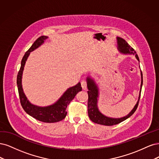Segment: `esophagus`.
Returning a JSON list of instances; mask_svg holds the SVG:
<instances>
[{
    "label": "esophagus",
    "instance_id": "obj_1",
    "mask_svg": "<svg viewBox=\"0 0 159 159\" xmlns=\"http://www.w3.org/2000/svg\"><path fill=\"white\" fill-rule=\"evenodd\" d=\"M81 86L82 88H83V90H86L87 89V83L86 80H83L81 82Z\"/></svg>",
    "mask_w": 159,
    "mask_h": 159
}]
</instances>
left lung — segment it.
I'll use <instances>...</instances> for the list:
<instances>
[{
  "label": "left lung",
  "mask_w": 159,
  "mask_h": 159,
  "mask_svg": "<svg viewBox=\"0 0 159 159\" xmlns=\"http://www.w3.org/2000/svg\"><path fill=\"white\" fill-rule=\"evenodd\" d=\"M117 49L120 52L124 54H133L135 55L136 59L139 61V57H138L137 54L135 50L133 49L131 46L127 43L126 41L123 38L117 37ZM141 90L139 92V99L137 102V104L134 106L133 110L128 114L126 116L120 118H113V117H110L104 116L102 114L101 112L99 111L98 107V88L95 83V82L93 79H92L90 77H88L86 79L87 80V87H88V96H89V100H88V114L89 117L92 121H93L96 124L103 125H114L118 124L124 121V120L129 118L130 116H131L134 114V112L136 111L138 104H139V102L141 96V88L143 85V74L141 71Z\"/></svg>",
  "instance_id": "obj_1"
}]
</instances>
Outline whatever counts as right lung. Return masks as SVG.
<instances>
[{
	"instance_id": "right-lung-1",
	"label": "right lung",
	"mask_w": 159,
	"mask_h": 159,
	"mask_svg": "<svg viewBox=\"0 0 159 159\" xmlns=\"http://www.w3.org/2000/svg\"><path fill=\"white\" fill-rule=\"evenodd\" d=\"M48 37L42 35L38 38L35 41L30 48L25 53V55L21 61V66L17 76V86L20 96V103L24 111L28 114L31 116L40 121L45 123H55L63 120L66 116V107L72 101L75 96L79 92L82 90V87L80 83H79L74 86L70 87L66 90L64 94L61 96V98L52 105L48 106L41 107L34 105L30 103L28 98L25 96L22 85V73L25 63L30 52L39 48L41 45H42L44 41L48 39Z\"/></svg>"
}]
</instances>
